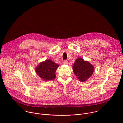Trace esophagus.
Returning <instances> with one entry per match:
<instances>
[{"label": "esophagus", "instance_id": "esophagus-1", "mask_svg": "<svg viewBox=\"0 0 123 123\" xmlns=\"http://www.w3.org/2000/svg\"><path fill=\"white\" fill-rule=\"evenodd\" d=\"M63 64H64V65H67V64H68V61H67V60H64V61H63Z\"/></svg>", "mask_w": 123, "mask_h": 123}]
</instances>
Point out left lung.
<instances>
[{
	"label": "left lung",
	"mask_w": 123,
	"mask_h": 123,
	"mask_svg": "<svg viewBox=\"0 0 123 123\" xmlns=\"http://www.w3.org/2000/svg\"><path fill=\"white\" fill-rule=\"evenodd\" d=\"M73 71L79 80L81 82H84L92 74L94 67L89 62L84 61L81 58H79L75 60L74 64Z\"/></svg>",
	"instance_id": "left-lung-1"
}]
</instances>
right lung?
I'll use <instances>...</instances> for the list:
<instances>
[{
  "instance_id": "add662e5",
  "label": "right lung",
  "mask_w": 123,
  "mask_h": 123,
  "mask_svg": "<svg viewBox=\"0 0 123 123\" xmlns=\"http://www.w3.org/2000/svg\"><path fill=\"white\" fill-rule=\"evenodd\" d=\"M59 65L49 59L41 62L36 68L37 74L43 80H51L54 79L56 75L55 73Z\"/></svg>"
}]
</instances>
